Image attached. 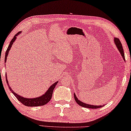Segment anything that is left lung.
I'll list each match as a JSON object with an SVG mask.
<instances>
[{"label":"left lung","mask_w":131,"mask_h":131,"mask_svg":"<svg viewBox=\"0 0 131 131\" xmlns=\"http://www.w3.org/2000/svg\"><path fill=\"white\" fill-rule=\"evenodd\" d=\"M114 43H115L116 47L117 48L118 51H119V52L121 53V54L122 57V58L123 59V60L125 61V54H124V52H123V49L122 48V43L121 42V41L119 40V39L117 38H114ZM74 99L76 100V102L79 105H80V106L85 107V108H101V107H103L104 105H91V104H86L83 102L80 101L78 99V97H77L75 93H74Z\"/></svg>","instance_id":"obj_1"}]
</instances>
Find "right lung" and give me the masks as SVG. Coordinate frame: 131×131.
<instances>
[{
	"label": "right lung",
	"instance_id": "1",
	"mask_svg": "<svg viewBox=\"0 0 131 131\" xmlns=\"http://www.w3.org/2000/svg\"><path fill=\"white\" fill-rule=\"evenodd\" d=\"M21 33V31L17 33L16 35L14 36V38L12 39L11 41H10L9 45V46L7 49L6 53H5V62L6 63V60H7V57H8L9 51H10V48H11L12 46L13 45L14 42H15L17 39V37L19 35H20ZM6 83L8 84V86L9 87V90L11 91V92L14 95L16 96V98H17L18 100L19 101H20L21 103L23 104L26 105V106L28 107H36V106H41V105H45L46 104H47L48 102H49L50 100H51L52 98V95L53 91L55 87L56 86L57 84L58 83V82H55L54 83H53L52 85H51V86H50L49 88H48V91H46V92L43 95H41L40 96H38V97H36L33 98H25L23 97V96L19 95L16 94V93L14 92V91L12 90V89L10 88L9 84L8 83V79H7V75L6 73Z\"/></svg>",
	"mask_w": 131,
	"mask_h": 131
}]
</instances>
